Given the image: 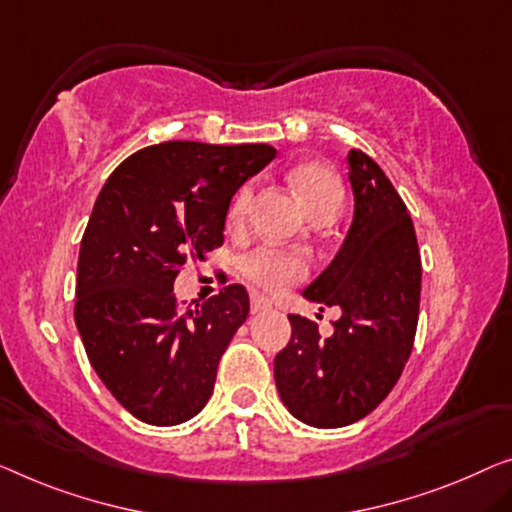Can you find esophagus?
Segmentation results:
<instances>
[{
  "instance_id": "1",
  "label": "esophagus",
  "mask_w": 512,
  "mask_h": 512,
  "mask_svg": "<svg viewBox=\"0 0 512 512\" xmlns=\"http://www.w3.org/2000/svg\"><path fill=\"white\" fill-rule=\"evenodd\" d=\"M271 299H266V296H262V294H253L250 296V310L255 312H264V310H271Z\"/></svg>"
}]
</instances>
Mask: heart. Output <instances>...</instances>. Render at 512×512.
<instances>
[{
	"mask_svg": "<svg viewBox=\"0 0 512 512\" xmlns=\"http://www.w3.org/2000/svg\"><path fill=\"white\" fill-rule=\"evenodd\" d=\"M292 186L299 195L301 204L310 216H317L319 211L340 209L342 204V183L329 165L308 160V163L296 165L292 174ZM250 202H253V186L243 183L236 190L230 209H227V220L232 225H239L246 220ZM239 271L243 278L253 285L266 289V292H282V289L296 285L310 271L308 257L296 253V250H282L273 246H259L239 259Z\"/></svg>",
	"mask_w": 512,
	"mask_h": 512,
	"instance_id": "b5f03b06",
	"label": "heart"
}]
</instances>
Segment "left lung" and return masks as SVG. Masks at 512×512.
I'll list each match as a JSON object with an SVG mask.
<instances>
[{"instance_id":"left-lung-1","label":"left lung","mask_w":512,"mask_h":512,"mask_svg":"<svg viewBox=\"0 0 512 512\" xmlns=\"http://www.w3.org/2000/svg\"><path fill=\"white\" fill-rule=\"evenodd\" d=\"M347 163L352 227L303 292L342 315L329 338L289 315L292 340L273 361L282 404L312 427L356 423L379 407L409 361L421 303V255L402 197L368 154L352 149Z\"/></svg>"}]
</instances>
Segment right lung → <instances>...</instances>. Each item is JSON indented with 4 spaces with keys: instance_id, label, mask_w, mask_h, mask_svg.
I'll return each mask as SVG.
<instances>
[{
    "instance_id": "1",
    "label": "right lung",
    "mask_w": 512,
    "mask_h": 512,
    "mask_svg": "<svg viewBox=\"0 0 512 512\" xmlns=\"http://www.w3.org/2000/svg\"><path fill=\"white\" fill-rule=\"evenodd\" d=\"M271 144L163 142L135 151L96 197L80 243L75 324L89 363L135 418L167 427L200 414L220 356L246 322L243 285L179 310L174 278L188 257L223 246L243 181Z\"/></svg>"
}]
</instances>
